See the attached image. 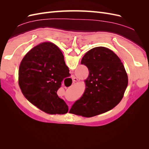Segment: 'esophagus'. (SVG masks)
<instances>
[{"label": "esophagus", "instance_id": "esophagus-1", "mask_svg": "<svg viewBox=\"0 0 149 149\" xmlns=\"http://www.w3.org/2000/svg\"><path fill=\"white\" fill-rule=\"evenodd\" d=\"M72 79H73V83H74L78 81L77 78H76L75 76H73V77H72Z\"/></svg>", "mask_w": 149, "mask_h": 149}]
</instances>
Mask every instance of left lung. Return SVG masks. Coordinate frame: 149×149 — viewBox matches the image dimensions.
Segmentation results:
<instances>
[{
  "instance_id": "1",
  "label": "left lung",
  "mask_w": 149,
  "mask_h": 149,
  "mask_svg": "<svg viewBox=\"0 0 149 149\" xmlns=\"http://www.w3.org/2000/svg\"><path fill=\"white\" fill-rule=\"evenodd\" d=\"M89 76L85 91L72 106L73 114L86 118L110 111L118 104L127 86L128 77L119 58L109 48H92L83 57Z\"/></svg>"
}]
</instances>
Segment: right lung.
<instances>
[{"instance_id":"right-lung-1","label":"right lung","mask_w":149,"mask_h":149,"mask_svg":"<svg viewBox=\"0 0 149 149\" xmlns=\"http://www.w3.org/2000/svg\"><path fill=\"white\" fill-rule=\"evenodd\" d=\"M69 68L60 49L53 43H40L26 54L19 70V84L24 96L40 110L63 114L68 106L57 95Z\"/></svg>"}]
</instances>
